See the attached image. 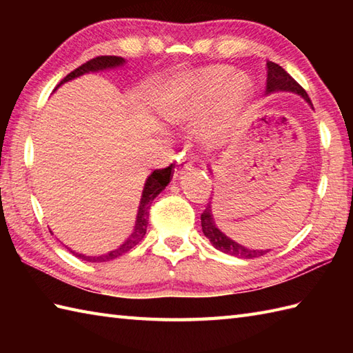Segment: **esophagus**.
I'll return each instance as SVG.
<instances>
[{
	"mask_svg": "<svg viewBox=\"0 0 353 353\" xmlns=\"http://www.w3.org/2000/svg\"><path fill=\"white\" fill-rule=\"evenodd\" d=\"M190 168H191V162L186 159V157H177V163L174 168V177L181 176L185 170H190Z\"/></svg>",
	"mask_w": 353,
	"mask_h": 353,
	"instance_id": "esophagus-1",
	"label": "esophagus"
}]
</instances>
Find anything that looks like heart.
Listing matches in <instances>:
<instances>
[{
	"label": "heart",
	"mask_w": 353,
	"mask_h": 353,
	"mask_svg": "<svg viewBox=\"0 0 353 353\" xmlns=\"http://www.w3.org/2000/svg\"><path fill=\"white\" fill-rule=\"evenodd\" d=\"M224 66H209L190 74L181 85L171 88L162 101V117L171 124H191L205 114L216 100V118L208 125V134L228 130L252 97V83L243 74ZM219 99H216V97Z\"/></svg>",
	"instance_id": "1"
}]
</instances>
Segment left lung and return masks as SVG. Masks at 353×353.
I'll list each match as a JSON object with an SVG mask.
<instances>
[{"label": "left lung", "mask_w": 353, "mask_h": 353, "mask_svg": "<svg viewBox=\"0 0 353 353\" xmlns=\"http://www.w3.org/2000/svg\"><path fill=\"white\" fill-rule=\"evenodd\" d=\"M273 92H292L301 95L302 99L312 106L308 94L305 92V89L297 83V81L292 79L290 74L285 71L282 66H279L274 62H267V86H265V95L273 94ZM211 171V168H209ZM201 230H203L205 236L211 241V244L215 247L216 250L223 253L232 254V256L243 258V259H253L259 258L262 254L268 253L270 250H259V249H247V247L238 244L234 239L224 235L223 232L216 228L211 203L206 206V209L201 214Z\"/></svg>", "instance_id": "8db88e82"}]
</instances>
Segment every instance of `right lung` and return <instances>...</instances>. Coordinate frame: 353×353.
Returning <instances> with one entry per match:
<instances>
[{"label":"right lung","instance_id":"right-lung-1","mask_svg":"<svg viewBox=\"0 0 353 353\" xmlns=\"http://www.w3.org/2000/svg\"><path fill=\"white\" fill-rule=\"evenodd\" d=\"M125 65V61L123 57H118V56H100V57H95L92 61H89L86 63H83L81 66H79L77 70H74L72 72H70L68 76H66L61 83L57 85V88L66 83V81L77 79L80 76H83V74H89V72H100V71H108V70H115V68H121V66ZM56 88V89H57ZM54 89V91H56ZM171 172H172V163L167 168H162V170H154L152 174L147 177V181L144 183V190H142V196H141V201H139V206H138V214H137V221H134V228L133 232L129 235V238L125 239V241L117 247L115 250H110L108 253H103V254H95V256H89V254H83V253H79L76 250H71L68 249L74 256H77L83 261L88 262H106L110 259H115L118 256H121V254L127 253L129 250H132L134 245H137L142 238H144L145 232H147V224H148V209L152 206L153 200L159 196V194L165 190V186L170 183V179H171Z\"/></svg>","mask_w":353,"mask_h":353}]
</instances>
